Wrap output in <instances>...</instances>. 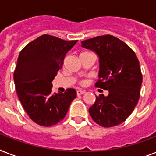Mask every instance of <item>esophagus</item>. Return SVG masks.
<instances>
[{
    "mask_svg": "<svg viewBox=\"0 0 156 156\" xmlns=\"http://www.w3.org/2000/svg\"><path fill=\"white\" fill-rule=\"evenodd\" d=\"M85 93V91L84 90H77V95H83V94H84Z\"/></svg>",
    "mask_w": 156,
    "mask_h": 156,
    "instance_id": "34e87169",
    "label": "esophagus"
}]
</instances>
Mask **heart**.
Instances as JSON below:
<instances>
[{
  "label": "heart",
  "instance_id": "obj_1",
  "mask_svg": "<svg viewBox=\"0 0 156 156\" xmlns=\"http://www.w3.org/2000/svg\"><path fill=\"white\" fill-rule=\"evenodd\" d=\"M83 53H87V52H83ZM85 83H86V82H85V81H83V80H82V81H80V82H79V84H80L81 86L85 85Z\"/></svg>",
  "mask_w": 156,
  "mask_h": 156
}]
</instances>
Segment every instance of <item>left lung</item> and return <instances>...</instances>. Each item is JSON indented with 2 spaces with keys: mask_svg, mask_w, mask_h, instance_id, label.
I'll return each instance as SVG.
<instances>
[{
  "mask_svg": "<svg viewBox=\"0 0 156 156\" xmlns=\"http://www.w3.org/2000/svg\"><path fill=\"white\" fill-rule=\"evenodd\" d=\"M82 46L100 57L99 80L95 86L109 92L106 97L96 96L89 113L103 127L120 125L132 113L140 97L143 75L138 57L126 43L110 35L82 41Z\"/></svg>",
  "mask_w": 156,
  "mask_h": 156,
  "instance_id": "1",
  "label": "left lung"
}]
</instances>
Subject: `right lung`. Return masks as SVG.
<instances>
[{
	"mask_svg": "<svg viewBox=\"0 0 156 156\" xmlns=\"http://www.w3.org/2000/svg\"><path fill=\"white\" fill-rule=\"evenodd\" d=\"M77 42L43 35L19 53L13 73L16 91L29 117L40 126L49 127L62 121L77 95L73 88L52 93V81Z\"/></svg>",
	"mask_w": 156,
	"mask_h": 156,
	"instance_id": "obj_1",
	"label": "right lung"
}]
</instances>
